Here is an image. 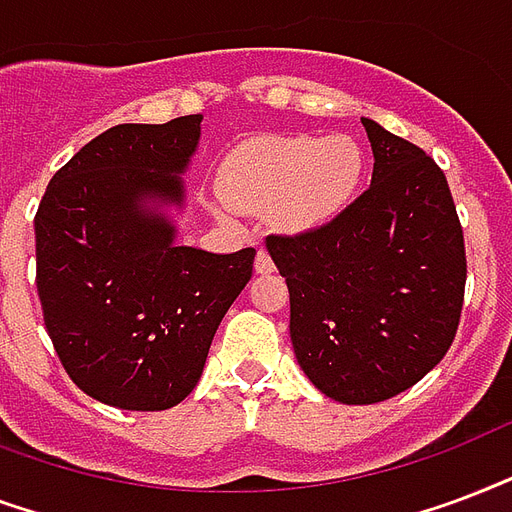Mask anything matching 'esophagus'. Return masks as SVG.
I'll return each instance as SVG.
<instances>
[{"label": "esophagus", "mask_w": 512, "mask_h": 512, "mask_svg": "<svg viewBox=\"0 0 512 512\" xmlns=\"http://www.w3.org/2000/svg\"><path fill=\"white\" fill-rule=\"evenodd\" d=\"M256 272H259V275L275 272V261H272V256H269L264 248H259V253H256Z\"/></svg>", "instance_id": "obj_1"}]
</instances>
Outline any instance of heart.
<instances>
[{
  "label": "heart",
  "instance_id": "1",
  "mask_svg": "<svg viewBox=\"0 0 512 512\" xmlns=\"http://www.w3.org/2000/svg\"><path fill=\"white\" fill-rule=\"evenodd\" d=\"M366 157L350 136H272L240 146L224 170V197L240 211H275L288 232H312L347 211Z\"/></svg>",
  "mask_w": 512,
  "mask_h": 512
}]
</instances>
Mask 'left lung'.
<instances>
[{"label":"left lung","instance_id":"obj_1","mask_svg":"<svg viewBox=\"0 0 512 512\" xmlns=\"http://www.w3.org/2000/svg\"><path fill=\"white\" fill-rule=\"evenodd\" d=\"M371 186L331 224L267 237L291 293V344L326 398L379 403L433 371L454 342L465 243L443 170L379 122Z\"/></svg>","mask_w":512,"mask_h":512}]
</instances>
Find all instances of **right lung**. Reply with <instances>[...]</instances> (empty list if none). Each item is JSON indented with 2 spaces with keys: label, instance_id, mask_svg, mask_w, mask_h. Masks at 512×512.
Returning a JSON list of instances; mask_svg holds the SVG:
<instances>
[{
  "label": "right lung",
  "instance_id": "right-lung-1",
  "mask_svg": "<svg viewBox=\"0 0 512 512\" xmlns=\"http://www.w3.org/2000/svg\"><path fill=\"white\" fill-rule=\"evenodd\" d=\"M202 114L117 125L85 144L39 202L37 291L79 390L122 411H165L194 390L253 248L178 245Z\"/></svg>",
  "mask_w": 512,
  "mask_h": 512
}]
</instances>
